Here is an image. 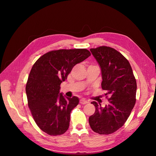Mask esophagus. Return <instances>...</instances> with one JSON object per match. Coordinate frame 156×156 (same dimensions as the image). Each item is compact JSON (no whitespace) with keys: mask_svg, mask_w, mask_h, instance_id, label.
Listing matches in <instances>:
<instances>
[{"mask_svg":"<svg viewBox=\"0 0 156 156\" xmlns=\"http://www.w3.org/2000/svg\"><path fill=\"white\" fill-rule=\"evenodd\" d=\"M79 103H81V104H87V103H88V101H87L86 100H84V99H81V100H80V101H79Z\"/></svg>","mask_w":156,"mask_h":156,"instance_id":"34e87169","label":"esophagus"}]
</instances>
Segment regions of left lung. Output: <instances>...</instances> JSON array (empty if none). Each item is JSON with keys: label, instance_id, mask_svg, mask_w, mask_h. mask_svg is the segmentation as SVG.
<instances>
[{"label": "left lung", "instance_id": "8db88e82", "mask_svg": "<svg viewBox=\"0 0 156 156\" xmlns=\"http://www.w3.org/2000/svg\"><path fill=\"white\" fill-rule=\"evenodd\" d=\"M90 51L101 68V88L109 98L105 107L91 102L96 111L89 117V124L97 133L111 134L125 124L134 107L136 79L129 61L120 52L107 46L90 49Z\"/></svg>", "mask_w": 156, "mask_h": 156}]
</instances>
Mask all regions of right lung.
<instances>
[{"instance_id": "add662e5", "label": "right lung", "mask_w": 156, "mask_h": 156, "mask_svg": "<svg viewBox=\"0 0 156 156\" xmlns=\"http://www.w3.org/2000/svg\"><path fill=\"white\" fill-rule=\"evenodd\" d=\"M90 55L86 49L55 50L42 55L33 65L26 84L28 106L45 133L56 136L68 130L71 111L79 101L76 96L65 98L60 93V84L74 66Z\"/></svg>"}]
</instances>
